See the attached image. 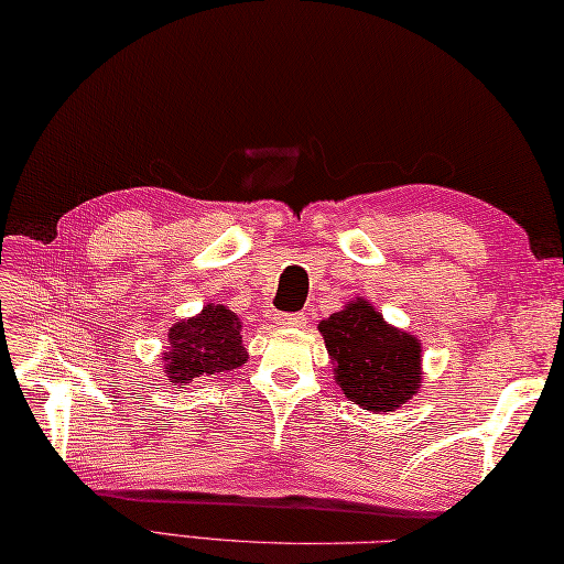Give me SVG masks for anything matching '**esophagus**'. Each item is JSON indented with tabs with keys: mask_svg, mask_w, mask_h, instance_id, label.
<instances>
[{
	"mask_svg": "<svg viewBox=\"0 0 564 564\" xmlns=\"http://www.w3.org/2000/svg\"><path fill=\"white\" fill-rule=\"evenodd\" d=\"M280 326H284V328H302V326H306V314H302V312L282 314L280 316Z\"/></svg>",
	"mask_w": 564,
	"mask_h": 564,
	"instance_id": "1",
	"label": "esophagus"
}]
</instances>
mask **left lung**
<instances>
[{
  "label": "left lung",
  "instance_id": "obj_1",
  "mask_svg": "<svg viewBox=\"0 0 564 564\" xmlns=\"http://www.w3.org/2000/svg\"><path fill=\"white\" fill-rule=\"evenodd\" d=\"M333 360V375L355 404L367 411H394L421 389V343L389 326L367 299L318 324Z\"/></svg>",
  "mask_w": 564,
  "mask_h": 564
}]
</instances>
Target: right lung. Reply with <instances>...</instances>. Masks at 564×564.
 <instances>
[{
  "mask_svg": "<svg viewBox=\"0 0 564 564\" xmlns=\"http://www.w3.org/2000/svg\"><path fill=\"white\" fill-rule=\"evenodd\" d=\"M248 360L240 318L224 304H206L202 314L177 321L167 333L165 375L177 384L236 370Z\"/></svg>",
  "mask_w": 564,
  "mask_h": 564,
  "instance_id": "obj_1",
  "label": "right lung"
}]
</instances>
